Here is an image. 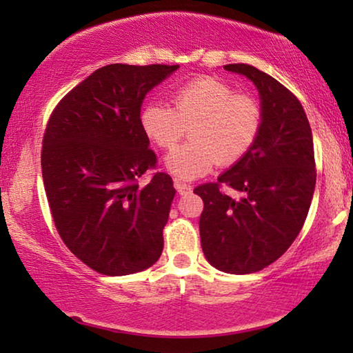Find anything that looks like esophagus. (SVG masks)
<instances>
[{
    "instance_id": "34e87169",
    "label": "esophagus",
    "mask_w": 353,
    "mask_h": 353,
    "mask_svg": "<svg viewBox=\"0 0 353 353\" xmlns=\"http://www.w3.org/2000/svg\"><path fill=\"white\" fill-rule=\"evenodd\" d=\"M173 185H175L178 194H181V196H183V194H190L191 190H192V188H191L190 185H186V183H183V181H180V180L173 181Z\"/></svg>"
}]
</instances>
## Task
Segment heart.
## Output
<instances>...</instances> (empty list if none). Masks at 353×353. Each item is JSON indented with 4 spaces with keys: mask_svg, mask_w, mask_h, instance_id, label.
I'll use <instances>...</instances> for the list:
<instances>
[{
    "mask_svg": "<svg viewBox=\"0 0 353 353\" xmlns=\"http://www.w3.org/2000/svg\"><path fill=\"white\" fill-rule=\"evenodd\" d=\"M173 108L149 103L141 112L146 137L172 149L190 130L191 141L173 149L165 167L181 180L205 175L212 167H231L248 156L263 128V109L252 94L236 93L216 77H197L172 94Z\"/></svg>",
    "mask_w": 353,
    "mask_h": 353,
    "instance_id": "obj_1",
    "label": "heart"
}]
</instances>
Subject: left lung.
<instances>
[{"mask_svg": "<svg viewBox=\"0 0 353 353\" xmlns=\"http://www.w3.org/2000/svg\"><path fill=\"white\" fill-rule=\"evenodd\" d=\"M225 70L257 86L263 128L243 161L194 192L204 202L199 231L205 259L220 272L248 274L278 260L301 233L315 191V152L307 115L286 86L254 65L228 64ZM225 185L241 197L226 195Z\"/></svg>", "mask_w": 353, "mask_h": 353, "instance_id": "8db88e82", "label": "left lung"}]
</instances>
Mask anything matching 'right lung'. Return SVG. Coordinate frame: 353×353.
Segmentation results:
<instances>
[{"instance_id": "obj_1", "label": "right lung", "mask_w": 353, "mask_h": 353, "mask_svg": "<svg viewBox=\"0 0 353 353\" xmlns=\"http://www.w3.org/2000/svg\"><path fill=\"white\" fill-rule=\"evenodd\" d=\"M178 65L109 64L62 98L48 120L41 173L52 220L77 259L108 276L161 257L175 196L141 127V105Z\"/></svg>"}]
</instances>
